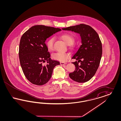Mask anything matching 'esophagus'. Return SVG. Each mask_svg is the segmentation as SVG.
I'll return each instance as SVG.
<instances>
[{"mask_svg": "<svg viewBox=\"0 0 121 121\" xmlns=\"http://www.w3.org/2000/svg\"><path fill=\"white\" fill-rule=\"evenodd\" d=\"M67 63H65V62H60V65H65Z\"/></svg>", "mask_w": 121, "mask_h": 121, "instance_id": "1", "label": "esophagus"}]
</instances>
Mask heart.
Returning a JSON list of instances; mask_svg holds the SVG:
<instances>
[{"mask_svg":"<svg viewBox=\"0 0 121 121\" xmlns=\"http://www.w3.org/2000/svg\"><path fill=\"white\" fill-rule=\"evenodd\" d=\"M60 37L67 45L72 44L74 40L73 37L71 35L69 34H63L60 36ZM54 41V37H51L49 38L46 42L47 47L48 49L50 51H52L53 49ZM70 56V53L66 52H56L52 55V57L53 59L63 62L66 61L69 58Z\"/></svg>","mask_w":121,"mask_h":121,"instance_id":"b5f03b06","label":"heart"}]
</instances>
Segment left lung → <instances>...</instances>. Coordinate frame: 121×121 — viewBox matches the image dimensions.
<instances>
[{
    "label": "left lung",
    "instance_id": "1",
    "mask_svg": "<svg viewBox=\"0 0 121 121\" xmlns=\"http://www.w3.org/2000/svg\"><path fill=\"white\" fill-rule=\"evenodd\" d=\"M79 34L82 44L72 57L76 61L75 71L69 74L70 78L78 82L90 80L99 67L102 55V44L96 31L91 26L80 24L62 29Z\"/></svg>",
    "mask_w": 121,
    "mask_h": 121
}]
</instances>
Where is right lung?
I'll use <instances>...</instances> for the list:
<instances>
[{
  "label": "right lung",
  "mask_w": 121,
  "mask_h": 121,
  "mask_svg": "<svg viewBox=\"0 0 121 121\" xmlns=\"http://www.w3.org/2000/svg\"><path fill=\"white\" fill-rule=\"evenodd\" d=\"M61 29L44 25H35L22 36L19 47L20 63L25 77L32 83L46 84L52 76L54 68L60 64L52 60L45 43L47 38ZM47 61V64H42Z\"/></svg>",
  "instance_id": "right-lung-1"
}]
</instances>
